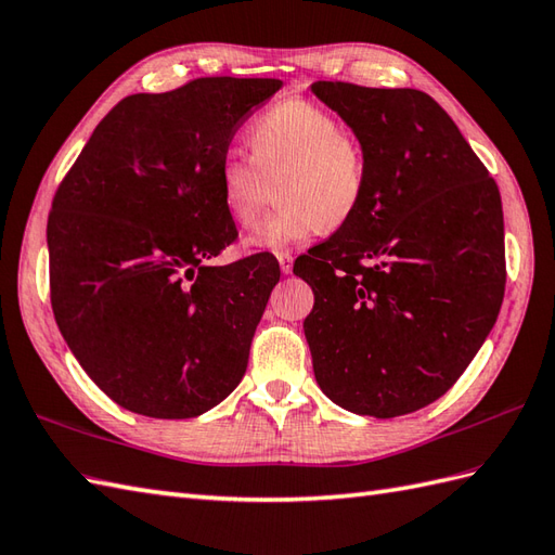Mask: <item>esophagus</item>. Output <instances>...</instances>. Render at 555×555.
Wrapping results in <instances>:
<instances>
[{"label": "esophagus", "mask_w": 555, "mask_h": 555, "mask_svg": "<svg viewBox=\"0 0 555 555\" xmlns=\"http://www.w3.org/2000/svg\"><path fill=\"white\" fill-rule=\"evenodd\" d=\"M279 267L283 274H291L293 272V255L291 253H279Z\"/></svg>", "instance_id": "34e87169"}]
</instances>
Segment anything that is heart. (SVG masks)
Wrapping results in <instances>:
<instances>
[{"label": "heart", "mask_w": 555, "mask_h": 555, "mask_svg": "<svg viewBox=\"0 0 555 555\" xmlns=\"http://www.w3.org/2000/svg\"><path fill=\"white\" fill-rule=\"evenodd\" d=\"M250 158L227 153L217 165V193L238 227L262 215L267 182L276 179V212L246 241L250 250H288L340 229L362 208L369 160L340 120L314 101L283 99L257 115L246 132Z\"/></svg>", "instance_id": "heart-1"}]
</instances>
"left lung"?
<instances>
[{"instance_id": "obj_1", "label": "left lung", "mask_w": 555, "mask_h": 555, "mask_svg": "<svg viewBox=\"0 0 555 555\" xmlns=\"http://www.w3.org/2000/svg\"><path fill=\"white\" fill-rule=\"evenodd\" d=\"M369 160L359 212L293 274L314 378L359 416L395 418L440 399L478 354L506 286L496 182L454 120L418 89L314 82Z\"/></svg>"}]
</instances>
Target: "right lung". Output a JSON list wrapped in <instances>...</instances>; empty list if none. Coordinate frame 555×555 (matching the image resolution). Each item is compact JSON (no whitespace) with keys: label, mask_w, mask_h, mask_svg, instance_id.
I'll return each mask as SVG.
<instances>
[{"label":"right lung","mask_w":555,"mask_h":555,"mask_svg":"<svg viewBox=\"0 0 555 555\" xmlns=\"http://www.w3.org/2000/svg\"><path fill=\"white\" fill-rule=\"evenodd\" d=\"M274 77H198L103 118L47 222L51 309L115 404L193 418L234 392L281 269L272 253L212 267L238 231L217 165Z\"/></svg>","instance_id":"right-lung-1"}]
</instances>
